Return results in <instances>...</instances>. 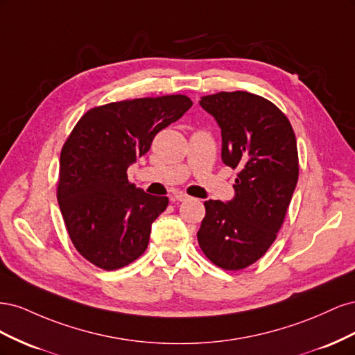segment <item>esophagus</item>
I'll return each instance as SVG.
<instances>
[{"mask_svg": "<svg viewBox=\"0 0 355 355\" xmlns=\"http://www.w3.org/2000/svg\"><path fill=\"white\" fill-rule=\"evenodd\" d=\"M189 197L187 194H184V192H176V194L173 196V200L175 201H187Z\"/></svg>", "mask_w": 355, "mask_h": 355, "instance_id": "34e87169", "label": "esophagus"}]
</instances>
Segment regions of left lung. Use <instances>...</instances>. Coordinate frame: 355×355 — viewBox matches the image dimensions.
Instances as JSON below:
<instances>
[{"label":"left lung","mask_w":355,"mask_h":355,"mask_svg":"<svg viewBox=\"0 0 355 355\" xmlns=\"http://www.w3.org/2000/svg\"><path fill=\"white\" fill-rule=\"evenodd\" d=\"M200 105L220 128L223 164L240 173L230 201L204 202L197 239L214 265L239 271L262 257L282 228L297 184L296 137L287 116L262 96L220 92Z\"/></svg>","instance_id":"left-lung-1"}]
</instances>
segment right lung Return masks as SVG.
<instances>
[{
	"mask_svg": "<svg viewBox=\"0 0 355 355\" xmlns=\"http://www.w3.org/2000/svg\"><path fill=\"white\" fill-rule=\"evenodd\" d=\"M191 106L182 94L115 102L73 127L60 153L58 201L75 249L93 265L118 270L146 250L168 198L132 185L127 168Z\"/></svg>",
	"mask_w": 355,
	"mask_h": 355,
	"instance_id": "obj_1",
	"label": "right lung"
}]
</instances>
